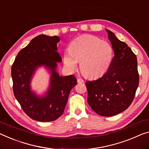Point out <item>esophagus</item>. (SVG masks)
Segmentation results:
<instances>
[{
	"label": "esophagus",
	"mask_w": 149,
	"mask_h": 149,
	"mask_svg": "<svg viewBox=\"0 0 149 149\" xmlns=\"http://www.w3.org/2000/svg\"><path fill=\"white\" fill-rule=\"evenodd\" d=\"M77 82H78V83H84V80L82 79H81V78H79V79H78Z\"/></svg>",
	"instance_id": "34e87169"
}]
</instances>
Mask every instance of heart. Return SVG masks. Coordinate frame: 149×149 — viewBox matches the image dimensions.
Masks as SVG:
<instances>
[{
    "label": "heart",
    "instance_id": "obj_1",
    "mask_svg": "<svg viewBox=\"0 0 149 149\" xmlns=\"http://www.w3.org/2000/svg\"><path fill=\"white\" fill-rule=\"evenodd\" d=\"M113 56V47L108 41L91 35H84L72 41L69 52H64L63 63L68 69L73 70L79 62L84 76L97 78L107 72Z\"/></svg>",
    "mask_w": 149,
    "mask_h": 149
}]
</instances>
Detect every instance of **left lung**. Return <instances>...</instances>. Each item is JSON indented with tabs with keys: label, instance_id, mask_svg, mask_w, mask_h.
I'll return each instance as SVG.
<instances>
[{
	"label": "left lung",
	"instance_id": "left-lung-1",
	"mask_svg": "<svg viewBox=\"0 0 149 149\" xmlns=\"http://www.w3.org/2000/svg\"><path fill=\"white\" fill-rule=\"evenodd\" d=\"M114 56L107 72L86 82L87 101L98 115L112 116L125 111L134 99L139 83L137 58L125 42L106 29Z\"/></svg>",
	"mask_w": 149,
	"mask_h": 149
}]
</instances>
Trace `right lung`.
<instances>
[{
    "label": "right lung",
    "mask_w": 149,
    "mask_h": 149,
    "mask_svg": "<svg viewBox=\"0 0 149 149\" xmlns=\"http://www.w3.org/2000/svg\"><path fill=\"white\" fill-rule=\"evenodd\" d=\"M58 36L40 35L20 50L11 68L13 93L24 112L40 122L56 120L63 114L71 89L77 84L74 75L61 77L57 63L62 58L57 51ZM45 65L52 72L51 84L46 95L38 97L31 91V79L37 67Z\"/></svg>",
    "instance_id": "1"
}]
</instances>
